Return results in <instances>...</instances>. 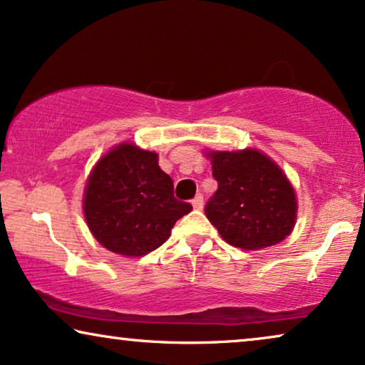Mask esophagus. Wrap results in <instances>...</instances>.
Returning a JSON list of instances; mask_svg holds the SVG:
<instances>
[{
  "label": "esophagus",
  "instance_id": "obj_1",
  "mask_svg": "<svg viewBox=\"0 0 365 365\" xmlns=\"http://www.w3.org/2000/svg\"><path fill=\"white\" fill-rule=\"evenodd\" d=\"M202 204H204L202 196H201V194H197V196L192 199V206H194V209H202Z\"/></svg>",
  "mask_w": 365,
  "mask_h": 365
}]
</instances>
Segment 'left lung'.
<instances>
[{
  "label": "left lung",
  "instance_id": "left-lung-1",
  "mask_svg": "<svg viewBox=\"0 0 365 365\" xmlns=\"http://www.w3.org/2000/svg\"><path fill=\"white\" fill-rule=\"evenodd\" d=\"M207 156L217 191L204 211L224 241L247 251L284 241L296 224L297 201L282 169L257 149Z\"/></svg>",
  "mask_w": 365,
  "mask_h": 365
}]
</instances>
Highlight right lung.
I'll return each instance as SVG.
<instances>
[{
	"mask_svg": "<svg viewBox=\"0 0 365 365\" xmlns=\"http://www.w3.org/2000/svg\"><path fill=\"white\" fill-rule=\"evenodd\" d=\"M83 209L103 247L138 257L166 242L178 219L192 206L174 197L173 179L159 168L156 153L123 143L89 174Z\"/></svg>",
	"mask_w": 365,
	"mask_h": 365,
	"instance_id": "1",
	"label": "right lung"
}]
</instances>
